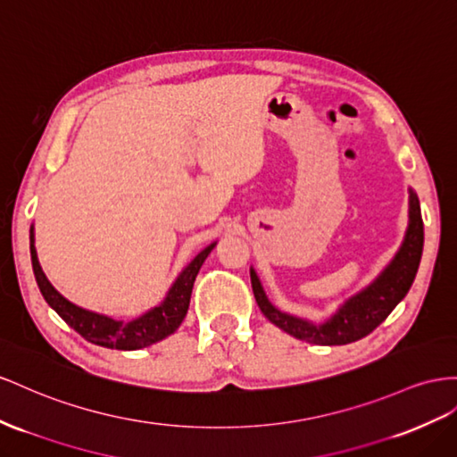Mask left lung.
<instances>
[{
	"label": "left lung",
	"instance_id": "obj_1",
	"mask_svg": "<svg viewBox=\"0 0 457 457\" xmlns=\"http://www.w3.org/2000/svg\"><path fill=\"white\" fill-rule=\"evenodd\" d=\"M423 253V219L421 207L413 190H410V225L405 230V238L400 245L398 253L394 255L392 262L385 267V270L365 287L363 290L352 295L350 300L344 302L338 312L327 319L325 323L315 325L312 320L295 317L277 310L269 302L265 290L259 282L255 270L250 269L252 288L255 302L262 313L290 337L305 340L310 344H320V346H342L367 337L373 332L390 312L396 307L408 290L413 285L417 275L419 262Z\"/></svg>",
	"mask_w": 457,
	"mask_h": 457
}]
</instances>
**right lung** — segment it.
<instances>
[{"label": "right lung", "instance_id": "add662e5", "mask_svg": "<svg viewBox=\"0 0 457 457\" xmlns=\"http://www.w3.org/2000/svg\"><path fill=\"white\" fill-rule=\"evenodd\" d=\"M215 244L217 242L209 244L205 250H202L187 267L182 269V273L177 277L175 282H172V287L167 292V298L162 303L144 313L142 317L127 320L125 323V320H115L107 315L94 313L84 310V307H79L67 298H63V295L52 287V282L47 280L40 267L38 253H36L34 248V227H30L32 269L44 300L52 310L57 312V315L63 319L71 328H75L82 338L111 350H140L150 346V344L167 338L180 327L188 312L194 280L198 277L205 257L215 248Z\"/></svg>", "mask_w": 457, "mask_h": 457}]
</instances>
